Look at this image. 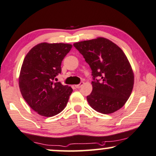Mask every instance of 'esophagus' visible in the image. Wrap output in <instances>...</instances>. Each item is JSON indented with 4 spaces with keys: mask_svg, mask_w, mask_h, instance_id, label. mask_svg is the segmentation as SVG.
Instances as JSON below:
<instances>
[{
    "mask_svg": "<svg viewBox=\"0 0 156 156\" xmlns=\"http://www.w3.org/2000/svg\"><path fill=\"white\" fill-rule=\"evenodd\" d=\"M83 82H81L80 84H77V85H75V87L76 88H77V89H79V88H80V87H82V86H83Z\"/></svg>",
    "mask_w": 156,
    "mask_h": 156,
    "instance_id": "34e87169",
    "label": "esophagus"
}]
</instances>
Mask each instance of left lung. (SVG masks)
<instances>
[{"instance_id": "left-lung-1", "label": "left lung", "mask_w": 156, "mask_h": 156, "mask_svg": "<svg viewBox=\"0 0 156 156\" xmlns=\"http://www.w3.org/2000/svg\"><path fill=\"white\" fill-rule=\"evenodd\" d=\"M92 70L93 90L87 97L89 105L103 114L122 108L132 94L134 75L127 56L119 47L103 37L74 43ZM101 77V80H97Z\"/></svg>"}]
</instances>
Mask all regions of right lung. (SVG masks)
Returning <instances> with one entry per match:
<instances>
[{"instance_id":"right-lung-1","label":"right lung","mask_w":156,"mask_h":156,"mask_svg":"<svg viewBox=\"0 0 156 156\" xmlns=\"http://www.w3.org/2000/svg\"><path fill=\"white\" fill-rule=\"evenodd\" d=\"M72 47L62 43H41L24 58L19 76L20 90L27 104L40 115H56L66 107L73 89L53 80L61 73L62 60Z\"/></svg>"}]
</instances>
